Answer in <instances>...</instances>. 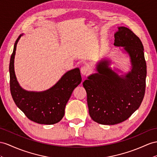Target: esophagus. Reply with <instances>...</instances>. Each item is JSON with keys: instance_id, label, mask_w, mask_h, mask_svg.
I'll list each match as a JSON object with an SVG mask.
<instances>
[{"instance_id": "obj_1", "label": "esophagus", "mask_w": 157, "mask_h": 157, "mask_svg": "<svg viewBox=\"0 0 157 157\" xmlns=\"http://www.w3.org/2000/svg\"><path fill=\"white\" fill-rule=\"evenodd\" d=\"M90 67L87 66V65H85L83 66V67H82L81 68V73L83 74V75H86V74H88L90 72Z\"/></svg>"}]
</instances>
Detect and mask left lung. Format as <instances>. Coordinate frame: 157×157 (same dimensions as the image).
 Wrapping results in <instances>:
<instances>
[{"label": "left lung", "mask_w": 157, "mask_h": 157, "mask_svg": "<svg viewBox=\"0 0 157 157\" xmlns=\"http://www.w3.org/2000/svg\"><path fill=\"white\" fill-rule=\"evenodd\" d=\"M114 36V45L123 47L129 56L131 70L119 76L109 67V60L103 59L97 65L98 73L83 83L90 117L102 124L127 120L140 107L145 92L147 64L141 41L124 26L118 27Z\"/></svg>", "instance_id": "1"}]
</instances>
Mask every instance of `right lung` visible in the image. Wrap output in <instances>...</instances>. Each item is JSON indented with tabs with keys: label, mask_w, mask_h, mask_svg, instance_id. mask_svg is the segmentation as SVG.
Instances as JSON below:
<instances>
[{
	"label": "right lung",
	"mask_w": 157,
	"mask_h": 157,
	"mask_svg": "<svg viewBox=\"0 0 157 157\" xmlns=\"http://www.w3.org/2000/svg\"><path fill=\"white\" fill-rule=\"evenodd\" d=\"M16 40L11 55L9 72L12 97L17 106L30 120L39 124H53L61 121L65 107L74 90L82 82L79 68L68 71L55 85L44 91H29L22 89L14 72V56L18 40Z\"/></svg>",
	"instance_id": "obj_1"
}]
</instances>
